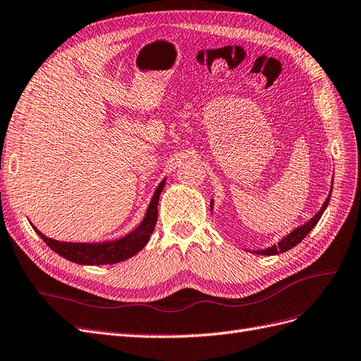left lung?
<instances>
[{"label":"left lung","mask_w":361,"mask_h":361,"mask_svg":"<svg viewBox=\"0 0 361 361\" xmlns=\"http://www.w3.org/2000/svg\"><path fill=\"white\" fill-rule=\"evenodd\" d=\"M331 190H333V183H331ZM330 197H331V191H330V194H329V197H326V200L324 202V204H322V207L319 209V212L314 214V216H312L310 220H309L307 223H305V224H302V226H300V227H297V228H293V231H292L289 235H286L285 238L280 239L279 244L271 245V247H268V248H265V250H256V251H253V253L262 255V256H272V255L285 253V251L293 248L295 245H298V244L302 241V239L312 232V228H313L316 224H318V221L321 220V216H322L324 211L326 209V206H329ZM212 202H214V200H211V209H212Z\"/></svg>","instance_id":"obj_1"}]
</instances>
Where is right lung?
Segmentation results:
<instances>
[{"label": "right lung", "mask_w": 361, "mask_h": 361, "mask_svg": "<svg viewBox=\"0 0 361 361\" xmlns=\"http://www.w3.org/2000/svg\"><path fill=\"white\" fill-rule=\"evenodd\" d=\"M166 185V179H162L155 190L154 197H152L149 207L143 221L140 223L137 228L129 232L123 238L114 239V241L106 243H64L56 241L43 235L40 231L32 226L36 233L47 243V245L56 251L61 257L68 259L71 262L80 265H111L123 262L129 257L135 256L140 250H143L145 245L149 243L150 235L154 233V228L158 220V200L159 195Z\"/></svg>", "instance_id": "add662e5"}]
</instances>
